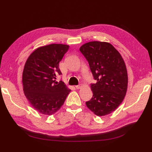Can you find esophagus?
I'll list each match as a JSON object with an SVG mask.
<instances>
[{
	"instance_id": "obj_1",
	"label": "esophagus",
	"mask_w": 152,
	"mask_h": 152,
	"mask_svg": "<svg viewBox=\"0 0 152 152\" xmlns=\"http://www.w3.org/2000/svg\"><path fill=\"white\" fill-rule=\"evenodd\" d=\"M75 87H76V89H80L82 87V86L81 84H80V85H78V86H76Z\"/></svg>"
}]
</instances>
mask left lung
Masks as SVG:
<instances>
[{"mask_svg":"<svg viewBox=\"0 0 152 152\" xmlns=\"http://www.w3.org/2000/svg\"><path fill=\"white\" fill-rule=\"evenodd\" d=\"M88 61L96 83H91L93 97L87 107L98 116L110 114L120 105L127 92L128 76L124 59L112 44L93 41L80 47Z\"/></svg>","mask_w":152,"mask_h":152,"instance_id":"1","label":"left lung"}]
</instances>
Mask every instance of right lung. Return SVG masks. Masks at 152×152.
Masks as SVG:
<instances>
[{
	"mask_svg": "<svg viewBox=\"0 0 152 152\" xmlns=\"http://www.w3.org/2000/svg\"><path fill=\"white\" fill-rule=\"evenodd\" d=\"M69 46L53 44L35 50L27 59L23 72V91L32 106L40 114L52 115L64 104L70 89L62 81L59 62Z\"/></svg>",
	"mask_w": 152,
	"mask_h": 152,
	"instance_id": "right-lung-1",
	"label": "right lung"
}]
</instances>
